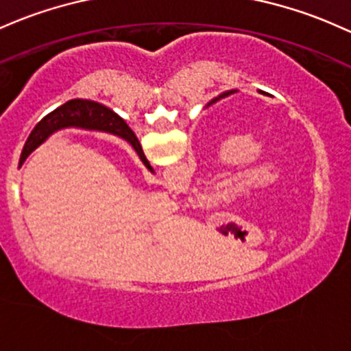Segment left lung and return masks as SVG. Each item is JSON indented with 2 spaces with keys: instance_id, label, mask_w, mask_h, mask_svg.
Masks as SVG:
<instances>
[{
  "instance_id": "obj_1",
  "label": "left lung",
  "mask_w": 351,
  "mask_h": 351,
  "mask_svg": "<svg viewBox=\"0 0 351 351\" xmlns=\"http://www.w3.org/2000/svg\"><path fill=\"white\" fill-rule=\"evenodd\" d=\"M231 93L232 92H226V93H222V95L221 97H217V99H214L213 101H217V100H221V99H224V97H228V95H231Z\"/></svg>"
}]
</instances>
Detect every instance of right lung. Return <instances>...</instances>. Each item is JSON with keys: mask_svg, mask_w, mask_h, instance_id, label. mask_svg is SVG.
I'll return each instance as SVG.
<instances>
[{"mask_svg": "<svg viewBox=\"0 0 351 351\" xmlns=\"http://www.w3.org/2000/svg\"><path fill=\"white\" fill-rule=\"evenodd\" d=\"M70 125L85 127V129L107 130L115 135H120V137H123L125 141H129L130 144L134 145V149L137 150L138 157L144 162L145 167L152 171V167H150V164L145 159L144 152H142V147L138 144L137 137H135L134 132L127 127V123L123 122L119 115L114 114L110 108L88 100H70L66 101L65 105H62V107L51 112L50 115L45 117L38 125L33 129L32 134H29L28 141H26V144L23 147V152H21L20 165L23 164L26 157L32 154V150L36 149L51 132Z\"/></svg>", "mask_w": 351, "mask_h": 351, "instance_id": "add662e5", "label": "right lung"}]
</instances>
